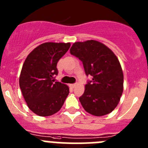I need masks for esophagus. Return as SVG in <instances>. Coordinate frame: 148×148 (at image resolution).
I'll use <instances>...</instances> for the list:
<instances>
[{
    "instance_id": "34e87169",
    "label": "esophagus",
    "mask_w": 148,
    "mask_h": 148,
    "mask_svg": "<svg viewBox=\"0 0 148 148\" xmlns=\"http://www.w3.org/2000/svg\"><path fill=\"white\" fill-rule=\"evenodd\" d=\"M70 86H71V88H74L76 86V84H71V85H70Z\"/></svg>"
}]
</instances>
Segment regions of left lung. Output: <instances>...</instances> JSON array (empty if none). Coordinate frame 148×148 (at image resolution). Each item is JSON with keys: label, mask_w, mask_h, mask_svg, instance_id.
Returning a JSON list of instances; mask_svg holds the SVG:
<instances>
[{"label": "left lung", "mask_w": 148, "mask_h": 148, "mask_svg": "<svg viewBox=\"0 0 148 148\" xmlns=\"http://www.w3.org/2000/svg\"><path fill=\"white\" fill-rule=\"evenodd\" d=\"M70 53L82 61L86 75L92 77L79 98L83 108L97 116L110 114L123 92V72L116 56L106 45L93 40L74 42Z\"/></svg>", "instance_id": "8db88e82"}]
</instances>
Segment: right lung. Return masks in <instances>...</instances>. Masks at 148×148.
Instances as JSON below:
<instances>
[{
	"label": "right lung",
	"instance_id": "right-lung-1",
	"mask_svg": "<svg viewBox=\"0 0 148 148\" xmlns=\"http://www.w3.org/2000/svg\"><path fill=\"white\" fill-rule=\"evenodd\" d=\"M71 46L70 42H45L27 56L19 84L29 109L40 116H49L60 110L69 94L66 85L54 82L57 64Z\"/></svg>",
	"mask_w": 148,
	"mask_h": 148
}]
</instances>
